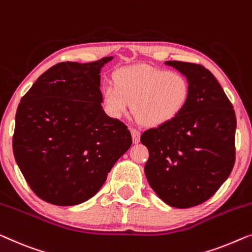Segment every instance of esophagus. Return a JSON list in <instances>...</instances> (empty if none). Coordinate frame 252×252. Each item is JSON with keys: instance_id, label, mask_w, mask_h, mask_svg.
<instances>
[{"instance_id": "obj_1", "label": "esophagus", "mask_w": 252, "mask_h": 252, "mask_svg": "<svg viewBox=\"0 0 252 252\" xmlns=\"http://www.w3.org/2000/svg\"><path fill=\"white\" fill-rule=\"evenodd\" d=\"M130 134H132V138H133V143H138V142H140V136H141V134H140V132H138L137 129H134V128H132L130 129Z\"/></svg>"}]
</instances>
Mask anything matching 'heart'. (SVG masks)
I'll return each instance as SVG.
<instances>
[{"label": "heart", "mask_w": 252, "mask_h": 252, "mask_svg": "<svg viewBox=\"0 0 252 252\" xmlns=\"http://www.w3.org/2000/svg\"><path fill=\"white\" fill-rule=\"evenodd\" d=\"M191 87L188 78L176 71L150 65L119 69L115 84L102 87V104L112 118L129 110L145 126L158 127L177 118L187 107Z\"/></svg>", "instance_id": "b5f03b06"}]
</instances>
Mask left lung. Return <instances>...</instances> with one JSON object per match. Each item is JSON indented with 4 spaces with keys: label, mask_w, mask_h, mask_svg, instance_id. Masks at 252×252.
<instances>
[{
    "label": "left lung",
    "mask_w": 252,
    "mask_h": 252,
    "mask_svg": "<svg viewBox=\"0 0 252 252\" xmlns=\"http://www.w3.org/2000/svg\"><path fill=\"white\" fill-rule=\"evenodd\" d=\"M191 87L183 112L142 134L149 150L144 173L156 194L171 207L198 206L227 180L235 161L236 118L215 76L200 64L166 61Z\"/></svg>",
    "instance_id": "8db88e82"
}]
</instances>
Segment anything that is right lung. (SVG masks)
I'll return each mask as SVG.
<instances>
[{
    "instance_id": "right-lung-1",
    "label": "right lung",
    "mask_w": 252,
    "mask_h": 252,
    "mask_svg": "<svg viewBox=\"0 0 252 252\" xmlns=\"http://www.w3.org/2000/svg\"><path fill=\"white\" fill-rule=\"evenodd\" d=\"M112 59L58 63L20 100L13 155L29 187L46 202L87 201L132 145L125 124L101 105V69Z\"/></svg>"
}]
</instances>
